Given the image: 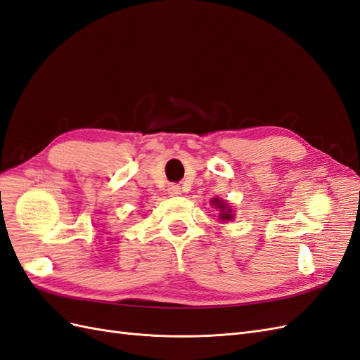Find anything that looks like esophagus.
<instances>
[{
    "instance_id": "1",
    "label": "esophagus",
    "mask_w": 360,
    "mask_h": 360,
    "mask_svg": "<svg viewBox=\"0 0 360 360\" xmlns=\"http://www.w3.org/2000/svg\"><path fill=\"white\" fill-rule=\"evenodd\" d=\"M167 191H169L170 196H179V194L182 193V191H181V187L176 186V184H172V186H169Z\"/></svg>"
}]
</instances>
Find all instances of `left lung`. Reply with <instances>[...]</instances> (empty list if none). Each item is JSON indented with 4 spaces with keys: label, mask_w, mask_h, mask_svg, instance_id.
Returning <instances> with one entry per match:
<instances>
[{
    "label": "left lung",
    "mask_w": 360,
    "mask_h": 360,
    "mask_svg": "<svg viewBox=\"0 0 360 360\" xmlns=\"http://www.w3.org/2000/svg\"><path fill=\"white\" fill-rule=\"evenodd\" d=\"M211 203L214 205V208H217L219 211H220V214H219V219L221 220V221H229V220H232L233 219V212H232V208L229 207L228 203H226L224 200H220L219 198H215V199H212L211 200Z\"/></svg>",
    "instance_id": "1"
}]
</instances>
